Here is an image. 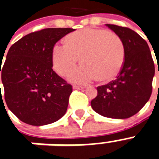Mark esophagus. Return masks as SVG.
Wrapping results in <instances>:
<instances>
[{"label": "esophagus", "mask_w": 159, "mask_h": 159, "mask_svg": "<svg viewBox=\"0 0 159 159\" xmlns=\"http://www.w3.org/2000/svg\"><path fill=\"white\" fill-rule=\"evenodd\" d=\"M73 88L75 89H84V86H82V85H77V84H75V85L73 86Z\"/></svg>", "instance_id": "34e87169"}]
</instances>
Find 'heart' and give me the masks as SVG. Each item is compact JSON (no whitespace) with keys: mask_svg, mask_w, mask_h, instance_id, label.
Instances as JSON below:
<instances>
[{"mask_svg":"<svg viewBox=\"0 0 159 159\" xmlns=\"http://www.w3.org/2000/svg\"><path fill=\"white\" fill-rule=\"evenodd\" d=\"M66 45L55 44L51 50L53 69L64 76L80 60L83 65L69 75L74 82L97 79L109 83L116 78L124 63V48L120 38L111 31L84 28L65 37Z\"/></svg>","mask_w":159,"mask_h":159,"instance_id":"b5f03b06","label":"heart"}]
</instances>
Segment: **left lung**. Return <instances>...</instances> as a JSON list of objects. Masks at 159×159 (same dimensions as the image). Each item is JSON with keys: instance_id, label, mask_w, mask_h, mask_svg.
Wrapping results in <instances>:
<instances>
[{"instance_id": "obj_1", "label": "left lung", "mask_w": 159, "mask_h": 159, "mask_svg": "<svg viewBox=\"0 0 159 159\" xmlns=\"http://www.w3.org/2000/svg\"><path fill=\"white\" fill-rule=\"evenodd\" d=\"M121 40L124 63L115 80L97 87L98 94L91 107L102 116L127 119L137 114L152 93L154 63L148 43L134 30L106 24Z\"/></svg>"}]
</instances>
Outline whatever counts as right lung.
<instances>
[{
    "label": "right lung",
    "mask_w": 159,
    "mask_h": 159,
    "mask_svg": "<svg viewBox=\"0 0 159 159\" xmlns=\"http://www.w3.org/2000/svg\"><path fill=\"white\" fill-rule=\"evenodd\" d=\"M74 30L46 28L30 33L11 46L2 68L1 65L7 107L25 124H52L66 113L72 85L53 70L51 50ZM0 93L2 99L1 84Z\"/></svg>",
    "instance_id": "add662e5"
}]
</instances>
